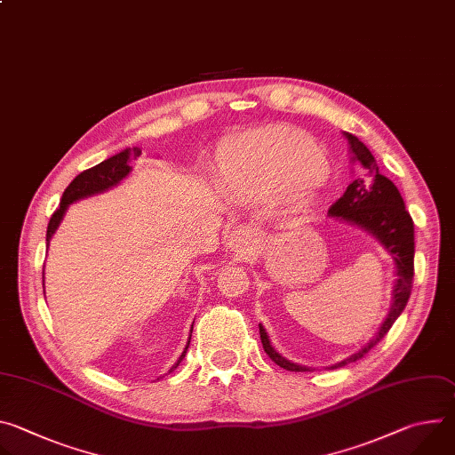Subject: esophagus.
I'll list each match as a JSON object with an SVG mask.
<instances>
[{"label": "esophagus", "mask_w": 455, "mask_h": 455, "mask_svg": "<svg viewBox=\"0 0 455 455\" xmlns=\"http://www.w3.org/2000/svg\"><path fill=\"white\" fill-rule=\"evenodd\" d=\"M257 241H259L257 232L248 225H237L228 234V244L239 251L251 250L257 244Z\"/></svg>", "instance_id": "34e87169"}]
</instances>
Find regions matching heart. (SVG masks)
<instances>
[{
	"label": "heart",
	"instance_id": "b5f03b06",
	"mask_svg": "<svg viewBox=\"0 0 455 455\" xmlns=\"http://www.w3.org/2000/svg\"><path fill=\"white\" fill-rule=\"evenodd\" d=\"M220 169L234 185L290 190L300 202L313 200L328 174L326 158L313 139L288 125H267L228 140L220 153Z\"/></svg>",
	"mask_w": 455,
	"mask_h": 455
}]
</instances>
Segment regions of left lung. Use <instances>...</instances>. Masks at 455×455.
<instances>
[{"label": "left lung", "mask_w": 455, "mask_h": 455, "mask_svg": "<svg viewBox=\"0 0 455 455\" xmlns=\"http://www.w3.org/2000/svg\"><path fill=\"white\" fill-rule=\"evenodd\" d=\"M344 139L347 142L351 160L360 171V176L353 183H349V187L342 194V198H339L330 207V216L358 225L369 234H372L395 259L396 283L393 290L391 311H388L387 318L383 320L372 340L367 346H363L358 353L351 355L347 360L331 365V369L360 360L388 333V330L393 328V323L396 322V318L402 315L409 302L414 279V221L405 209L402 194L391 180L379 174L378 164L363 142H360L355 135L346 132ZM259 335H261L265 353L279 367L295 372L311 371V367L293 363L281 356L272 347L268 333L265 331L261 323H259Z\"/></svg>", "instance_id": "8db88e82"}]
</instances>
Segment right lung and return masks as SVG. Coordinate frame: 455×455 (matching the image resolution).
Returning <instances> with one entry per match:
<instances>
[{
  "label": "right lung",
  "mask_w": 455,
  "mask_h": 455,
  "mask_svg": "<svg viewBox=\"0 0 455 455\" xmlns=\"http://www.w3.org/2000/svg\"><path fill=\"white\" fill-rule=\"evenodd\" d=\"M140 155H142L140 148L124 149L122 153H118V155L100 162L99 165L83 171L79 176H76L74 181L67 187V190H64L60 204H59V209L50 218L48 228H46V246H48L53 232L57 230V227H59V223H60V220H62L64 212H67L70 204H74L77 200H83V198H88V196H93V194L104 192V190L115 187L116 183H120V180H124L129 174V171H132V165H129V164L137 160ZM190 333H192V330H190ZM188 342H190V339H188ZM187 347L181 353V356L178 358V362L171 367V371L176 369L180 365V362L185 358Z\"/></svg>",
  "instance_id": "obj_1"
}]
</instances>
